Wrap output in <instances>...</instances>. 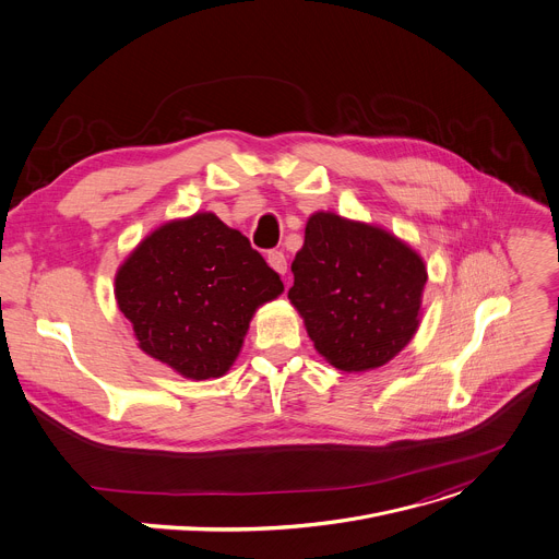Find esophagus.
<instances>
[{
  "label": "esophagus",
  "mask_w": 559,
  "mask_h": 559,
  "mask_svg": "<svg viewBox=\"0 0 559 559\" xmlns=\"http://www.w3.org/2000/svg\"><path fill=\"white\" fill-rule=\"evenodd\" d=\"M267 263H270V267H272L276 274H281V276L287 272V259H285L283 251H270V253H267Z\"/></svg>",
  "instance_id": "obj_1"
}]
</instances>
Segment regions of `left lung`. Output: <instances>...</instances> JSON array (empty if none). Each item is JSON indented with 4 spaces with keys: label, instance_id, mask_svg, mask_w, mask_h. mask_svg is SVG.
<instances>
[{
    "label": "left lung",
    "instance_id": "8db88e82",
    "mask_svg": "<svg viewBox=\"0 0 559 559\" xmlns=\"http://www.w3.org/2000/svg\"><path fill=\"white\" fill-rule=\"evenodd\" d=\"M292 306L317 352L343 372L385 366L419 328L428 272L394 234L317 212L292 263Z\"/></svg>",
    "mask_w": 559,
    "mask_h": 559
}]
</instances>
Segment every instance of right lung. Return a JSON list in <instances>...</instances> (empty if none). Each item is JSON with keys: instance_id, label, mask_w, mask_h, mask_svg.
Instances as JSON below:
<instances>
[{"instance_id": "1", "label": "right lung", "mask_w": 559, "mask_h": 559, "mask_svg": "<svg viewBox=\"0 0 559 559\" xmlns=\"http://www.w3.org/2000/svg\"><path fill=\"white\" fill-rule=\"evenodd\" d=\"M281 292L261 253L212 212L151 231L116 274L140 349L195 381L234 366L253 312Z\"/></svg>"}]
</instances>
